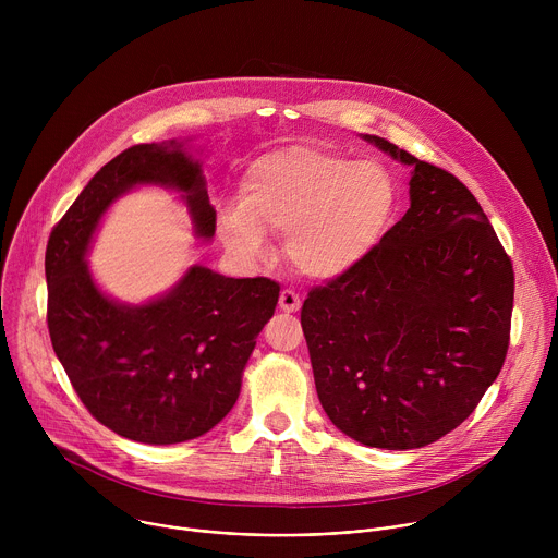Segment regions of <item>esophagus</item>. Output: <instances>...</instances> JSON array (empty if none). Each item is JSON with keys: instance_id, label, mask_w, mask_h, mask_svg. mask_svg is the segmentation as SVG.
Instances as JSON below:
<instances>
[{"instance_id": "obj_1", "label": "esophagus", "mask_w": 558, "mask_h": 558, "mask_svg": "<svg viewBox=\"0 0 558 558\" xmlns=\"http://www.w3.org/2000/svg\"><path fill=\"white\" fill-rule=\"evenodd\" d=\"M278 304H280V308H282L284 313H295L302 302H300V295H298L293 289H284V291L280 293Z\"/></svg>"}]
</instances>
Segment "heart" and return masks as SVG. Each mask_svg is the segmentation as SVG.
I'll list each match as a JSON object with an SVG mask.
<instances>
[{"label":"heart","instance_id":"b5f03b06","mask_svg":"<svg viewBox=\"0 0 558 558\" xmlns=\"http://www.w3.org/2000/svg\"><path fill=\"white\" fill-rule=\"evenodd\" d=\"M397 187L377 161L289 145L263 154L241 181V205L218 216L222 243L241 256H260L265 233L287 235V256L313 280L355 271L386 235Z\"/></svg>","mask_w":558,"mask_h":558}]
</instances>
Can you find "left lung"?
<instances>
[{
	"label": "left lung",
	"mask_w": 558,
	"mask_h": 558,
	"mask_svg": "<svg viewBox=\"0 0 558 558\" xmlns=\"http://www.w3.org/2000/svg\"><path fill=\"white\" fill-rule=\"evenodd\" d=\"M362 138L411 168V207L366 263L308 291L300 323L329 420L364 446L411 450L457 428L497 379L514 271L459 179Z\"/></svg>",
	"instance_id": "8db88e82"
}]
</instances>
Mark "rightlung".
Segmentation results:
<instances>
[{"instance_id": "1", "label": "right lung", "mask_w": 558, "mask_h": 558, "mask_svg": "<svg viewBox=\"0 0 558 558\" xmlns=\"http://www.w3.org/2000/svg\"><path fill=\"white\" fill-rule=\"evenodd\" d=\"M141 185L179 192L194 233L211 241L216 211L185 143L128 147L90 179L50 233L48 331L95 420L125 439L168 446L205 435L233 409L280 287L194 265L170 291L143 304L106 295L86 263L93 235L108 207Z\"/></svg>"}]
</instances>
